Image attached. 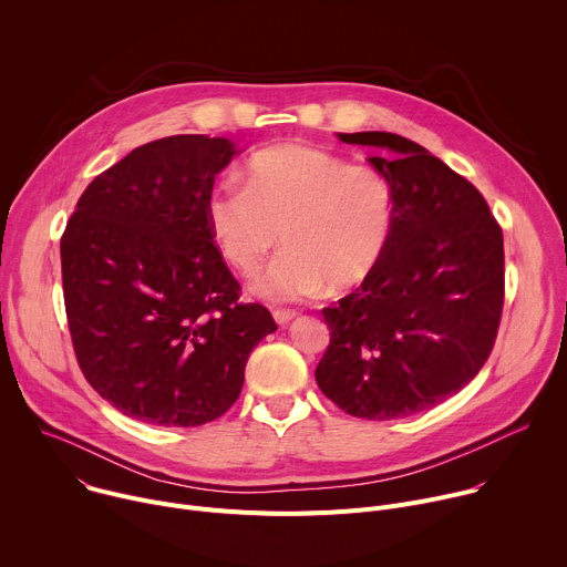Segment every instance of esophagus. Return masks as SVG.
I'll list each match as a JSON object with an SVG mask.
<instances>
[{
  "label": "esophagus",
  "mask_w": 567,
  "mask_h": 567,
  "mask_svg": "<svg viewBox=\"0 0 567 567\" xmlns=\"http://www.w3.org/2000/svg\"><path fill=\"white\" fill-rule=\"evenodd\" d=\"M296 316H298V311H293V309H276V311H274V318H276L278 326H289V322H291Z\"/></svg>",
  "instance_id": "1"
}]
</instances>
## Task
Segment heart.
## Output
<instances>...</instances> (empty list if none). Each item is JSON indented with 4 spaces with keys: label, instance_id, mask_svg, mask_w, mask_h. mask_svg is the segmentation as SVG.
I'll return each instance as SVG.
<instances>
[{
    "label": "heart",
    "instance_id": "1",
    "mask_svg": "<svg viewBox=\"0 0 567 567\" xmlns=\"http://www.w3.org/2000/svg\"><path fill=\"white\" fill-rule=\"evenodd\" d=\"M221 258L251 276L278 245L254 289L271 302H300L332 285L348 289L379 265L394 224V190L372 166L305 143L258 152L247 182L221 177L206 199Z\"/></svg>",
    "mask_w": 567,
    "mask_h": 567
}]
</instances>
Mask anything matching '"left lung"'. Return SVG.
Wrapping results in <instances>:
<instances>
[{"label":"left lung","instance_id":"1","mask_svg":"<svg viewBox=\"0 0 567 567\" xmlns=\"http://www.w3.org/2000/svg\"><path fill=\"white\" fill-rule=\"evenodd\" d=\"M394 190L388 247L350 296L322 309L320 392L361 420H401L460 392L489 359L505 298L503 230L473 184L390 132L339 134Z\"/></svg>","mask_w":567,"mask_h":567}]
</instances>
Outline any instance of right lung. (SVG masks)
Listing matches in <instances>:
<instances>
[{"mask_svg": "<svg viewBox=\"0 0 567 567\" xmlns=\"http://www.w3.org/2000/svg\"><path fill=\"white\" fill-rule=\"evenodd\" d=\"M177 134L99 175L66 221L60 258L73 350L92 388L152 426H202L239 396L276 320L241 305L208 226L215 177L239 154Z\"/></svg>", "mask_w": 567, "mask_h": 567, "instance_id": "right-lung-1", "label": "right lung"}]
</instances>
